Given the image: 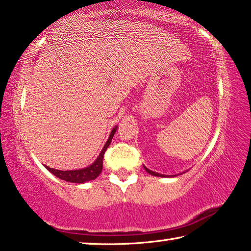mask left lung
<instances>
[{"label": "left lung", "mask_w": 251, "mask_h": 251, "mask_svg": "<svg viewBox=\"0 0 251 251\" xmlns=\"http://www.w3.org/2000/svg\"><path fill=\"white\" fill-rule=\"evenodd\" d=\"M144 169L147 171V172H149L151 176H162V174H160V173H155V172H153V171H151V170H149L147 168H145L144 166Z\"/></svg>", "instance_id": "1"}]
</instances>
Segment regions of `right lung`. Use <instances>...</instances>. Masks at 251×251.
Here are the masks:
<instances>
[{"mask_svg":"<svg viewBox=\"0 0 251 251\" xmlns=\"http://www.w3.org/2000/svg\"><path fill=\"white\" fill-rule=\"evenodd\" d=\"M116 128H117V127H115V128H113V130H111L108 141L106 142L104 149L101 150V152H100V154H99V156L97 157V160L95 161L90 166H88V168L81 169V170H75V171L54 170V169L49 168V166H46V168L49 170L50 172L53 174V176H55L59 178H61V180H63V181H67V182L85 183L87 181L95 180V178H96L101 172L102 161H104L105 152H106L107 147H108L109 144H110L111 138H113L115 132H116Z\"/></svg>","mask_w":251,"mask_h":251,"instance_id":"obj_1","label":"right lung"}]
</instances>
